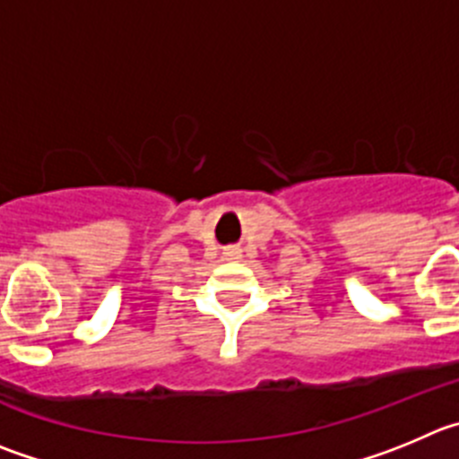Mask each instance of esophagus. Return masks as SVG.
<instances>
[{"label": "esophagus", "instance_id": "obj_1", "mask_svg": "<svg viewBox=\"0 0 459 459\" xmlns=\"http://www.w3.org/2000/svg\"><path fill=\"white\" fill-rule=\"evenodd\" d=\"M224 258L226 260H239V249H235V247H229V249L224 251Z\"/></svg>", "mask_w": 459, "mask_h": 459}]
</instances>
